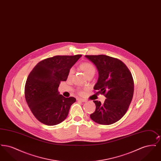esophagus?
Instances as JSON below:
<instances>
[{"instance_id": "34e87169", "label": "esophagus", "mask_w": 161, "mask_h": 161, "mask_svg": "<svg viewBox=\"0 0 161 161\" xmlns=\"http://www.w3.org/2000/svg\"><path fill=\"white\" fill-rule=\"evenodd\" d=\"M77 101H80V102H82V103H85L86 102V100L83 99V98H77Z\"/></svg>"}]
</instances>
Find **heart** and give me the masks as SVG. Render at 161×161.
I'll return each mask as SVG.
<instances>
[{
	"instance_id": "heart-1",
	"label": "heart",
	"mask_w": 161,
	"mask_h": 161,
	"mask_svg": "<svg viewBox=\"0 0 161 161\" xmlns=\"http://www.w3.org/2000/svg\"><path fill=\"white\" fill-rule=\"evenodd\" d=\"M79 68L84 73V75L86 77L91 75H94L96 72V69L95 66L92 64L88 62H84L80 64L79 66ZM73 74H74L73 69H70L68 72V77H71L73 75Z\"/></svg>"
}]
</instances>
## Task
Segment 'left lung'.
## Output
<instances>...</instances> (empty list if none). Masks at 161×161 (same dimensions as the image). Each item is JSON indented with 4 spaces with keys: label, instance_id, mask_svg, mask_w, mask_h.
<instances>
[{
    "label": "left lung",
    "instance_id": "obj_1",
    "mask_svg": "<svg viewBox=\"0 0 161 161\" xmlns=\"http://www.w3.org/2000/svg\"><path fill=\"white\" fill-rule=\"evenodd\" d=\"M98 72V79L93 89L105 95L103 104L93 101L95 111L90 115L94 122L110 125L125 114L133 98L134 82L130 70L118 59L105 55H85Z\"/></svg>",
    "mask_w": 161,
    "mask_h": 161
}]
</instances>
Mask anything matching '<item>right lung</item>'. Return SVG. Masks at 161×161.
Wrapping results in <instances>:
<instances>
[{
	"label": "right lung",
	"mask_w": 161,
	"mask_h": 161,
	"mask_svg": "<svg viewBox=\"0 0 161 161\" xmlns=\"http://www.w3.org/2000/svg\"><path fill=\"white\" fill-rule=\"evenodd\" d=\"M81 55H57L40 61L32 70L26 81L25 97L34 116L47 125L63 122L69 114L74 97L65 98L58 88L66 81L68 72Z\"/></svg>",
	"instance_id": "add662e5"
}]
</instances>
